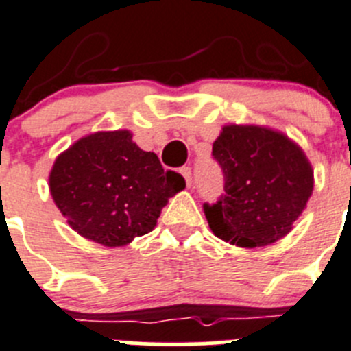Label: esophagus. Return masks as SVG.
I'll return each instance as SVG.
<instances>
[{
  "label": "esophagus",
  "mask_w": 351,
  "mask_h": 351,
  "mask_svg": "<svg viewBox=\"0 0 351 351\" xmlns=\"http://www.w3.org/2000/svg\"><path fill=\"white\" fill-rule=\"evenodd\" d=\"M180 175H182L183 178H185L186 186L192 185V171H191V168H189V166H183V168L180 169Z\"/></svg>",
  "instance_id": "esophagus-1"
}]
</instances>
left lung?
I'll return each instance as SVG.
<instances>
[{"mask_svg": "<svg viewBox=\"0 0 351 351\" xmlns=\"http://www.w3.org/2000/svg\"><path fill=\"white\" fill-rule=\"evenodd\" d=\"M225 195L204 204L213 234L237 247H263L286 237L313 192V168L282 131L227 124L213 143Z\"/></svg>", "mask_w": 351, "mask_h": 351, "instance_id": "8db88e82", "label": "left lung"}]
</instances>
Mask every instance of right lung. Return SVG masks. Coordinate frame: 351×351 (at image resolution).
Wrapping results in <instances>:
<instances>
[{"label": "right lung", "instance_id": "add662e5", "mask_svg": "<svg viewBox=\"0 0 351 351\" xmlns=\"http://www.w3.org/2000/svg\"><path fill=\"white\" fill-rule=\"evenodd\" d=\"M48 186L67 223L81 237L121 247L154 230L168 199L185 180L165 171L130 130L97 131L58 154Z\"/></svg>", "mask_w": 351, "mask_h": 351}]
</instances>
